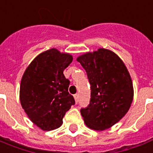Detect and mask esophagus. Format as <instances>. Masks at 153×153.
<instances>
[{
    "label": "esophagus",
    "mask_w": 153,
    "mask_h": 153,
    "mask_svg": "<svg viewBox=\"0 0 153 153\" xmlns=\"http://www.w3.org/2000/svg\"><path fill=\"white\" fill-rule=\"evenodd\" d=\"M74 98H75L76 102L77 103L78 100H79V94H75V95H74Z\"/></svg>",
    "instance_id": "1"
}]
</instances>
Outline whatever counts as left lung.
<instances>
[{
  "instance_id": "1",
  "label": "left lung",
  "mask_w": 153,
  "mask_h": 153,
  "mask_svg": "<svg viewBox=\"0 0 153 153\" xmlns=\"http://www.w3.org/2000/svg\"><path fill=\"white\" fill-rule=\"evenodd\" d=\"M91 85V99L80 113L86 126L104 130L118 123L129 111L134 98L131 77L117 54L99 49L77 57Z\"/></svg>"
}]
</instances>
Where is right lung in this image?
Returning <instances> with one entry per match:
<instances>
[{"label":"right lung","instance_id":"obj_1","mask_svg":"<svg viewBox=\"0 0 153 153\" xmlns=\"http://www.w3.org/2000/svg\"><path fill=\"white\" fill-rule=\"evenodd\" d=\"M72 61L69 53L51 49L35 57L22 77V107L30 120L43 130L61 126L65 113L75 104L68 91L70 81L63 74Z\"/></svg>","mask_w":153,"mask_h":153}]
</instances>
